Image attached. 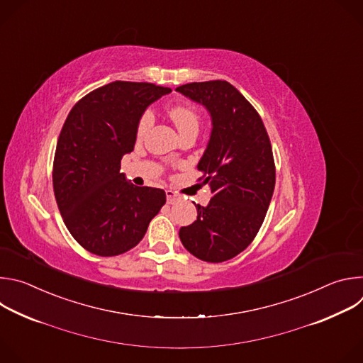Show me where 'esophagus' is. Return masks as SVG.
<instances>
[{"label":"esophagus","instance_id":"esophagus-1","mask_svg":"<svg viewBox=\"0 0 363 363\" xmlns=\"http://www.w3.org/2000/svg\"><path fill=\"white\" fill-rule=\"evenodd\" d=\"M178 199H179V195H177V194H175L174 191H171V189L167 191V202H168V203H175Z\"/></svg>","mask_w":363,"mask_h":363}]
</instances>
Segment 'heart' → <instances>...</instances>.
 Wrapping results in <instances>:
<instances>
[{
	"instance_id": "heart-1",
	"label": "heart",
	"mask_w": 363,
	"mask_h": 363,
	"mask_svg": "<svg viewBox=\"0 0 363 363\" xmlns=\"http://www.w3.org/2000/svg\"><path fill=\"white\" fill-rule=\"evenodd\" d=\"M169 116L175 126L178 128L179 133L186 130V129H198L199 126V116L198 113L189 108V106H174L169 111ZM153 125V113L150 111L143 112V115L139 119L138 123V136L142 138Z\"/></svg>"
}]
</instances>
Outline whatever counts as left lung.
<instances>
[{"mask_svg":"<svg viewBox=\"0 0 363 363\" xmlns=\"http://www.w3.org/2000/svg\"><path fill=\"white\" fill-rule=\"evenodd\" d=\"M211 116V135L196 168L213 198L196 206V220L179 230L196 258L221 263L240 254L260 230L276 184L272 143L262 118L228 82L188 83L175 89Z\"/></svg>","mask_w":363,"mask_h":363,"instance_id":"1","label":"left lung"}]
</instances>
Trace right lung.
<instances>
[{
    "label": "right lung",
    "instance_id": "add662e5",
    "mask_svg": "<svg viewBox=\"0 0 363 363\" xmlns=\"http://www.w3.org/2000/svg\"><path fill=\"white\" fill-rule=\"evenodd\" d=\"M168 93L169 87L152 83L113 82L80 99L63 125L55 195L67 230L91 254L112 257L133 248L167 202L164 189L130 184L121 161L133 150L143 112Z\"/></svg>",
    "mask_w": 363,
    "mask_h": 363
}]
</instances>
